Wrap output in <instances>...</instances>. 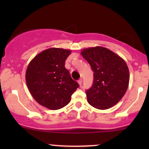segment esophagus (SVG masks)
<instances>
[{
  "label": "esophagus",
  "mask_w": 149,
  "mask_h": 149,
  "mask_svg": "<svg viewBox=\"0 0 149 149\" xmlns=\"http://www.w3.org/2000/svg\"><path fill=\"white\" fill-rule=\"evenodd\" d=\"M82 81H83V80H82V78H80V79L78 80V84H79L80 85H82Z\"/></svg>",
  "instance_id": "34e87169"
}]
</instances>
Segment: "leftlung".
<instances>
[{"label": "left lung", "mask_w": 149, "mask_h": 149, "mask_svg": "<svg viewBox=\"0 0 149 149\" xmlns=\"http://www.w3.org/2000/svg\"><path fill=\"white\" fill-rule=\"evenodd\" d=\"M81 54L94 72L93 84L86 91L88 103L101 110L110 109L127 90L130 73L127 64L116 53L100 46L83 49Z\"/></svg>", "instance_id": "obj_1"}]
</instances>
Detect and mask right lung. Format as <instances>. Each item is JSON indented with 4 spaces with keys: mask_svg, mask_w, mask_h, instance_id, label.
<instances>
[{
    "mask_svg": "<svg viewBox=\"0 0 149 149\" xmlns=\"http://www.w3.org/2000/svg\"><path fill=\"white\" fill-rule=\"evenodd\" d=\"M71 51L52 47L42 51L30 61L26 82L31 95L39 104L52 110L67 105L79 87L65 68Z\"/></svg>",
    "mask_w": 149,
    "mask_h": 149,
    "instance_id": "right-lung-1",
    "label": "right lung"
}]
</instances>
